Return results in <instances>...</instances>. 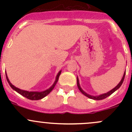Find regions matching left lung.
Returning a JSON list of instances; mask_svg holds the SVG:
<instances>
[{"instance_id":"obj_1","label":"left lung","mask_w":132,"mask_h":132,"mask_svg":"<svg viewBox=\"0 0 132 132\" xmlns=\"http://www.w3.org/2000/svg\"><path fill=\"white\" fill-rule=\"evenodd\" d=\"M125 73H126V72H125V73H124V75H123V78H122L121 80V82H119V84H118V85L116 86V87H114V88L113 89H112L111 91H110L109 92H108V93H105V94H101V95L98 96H91V95H89V94H87V93H85V92L82 89H81V87H80V84H79V82H78V78H77V86H78V89H79L80 91H81V93H82L83 94H84V95L88 97L89 98H91V99H93V100H102L105 99V98H107L108 96H110V95H111V94H112V93H114V92H115L117 89H119V87H121V86L122 84H123V81H124V79H125Z\"/></svg>"}]
</instances>
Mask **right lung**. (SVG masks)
Instances as JSON below:
<instances>
[{
	"label": "right lung",
	"mask_w": 132,
	"mask_h": 132,
	"mask_svg": "<svg viewBox=\"0 0 132 132\" xmlns=\"http://www.w3.org/2000/svg\"><path fill=\"white\" fill-rule=\"evenodd\" d=\"M61 71H60L59 72V73L57 74V75L56 77V79H55V82H54V84H53V86H52L51 87H50L48 89L43 92H29V91H23V90L20 89L16 87L15 86H14L11 83L10 81L9 80L8 77H7V74H6V78H7V82H8L9 86L11 87V88L13 89H14V91H16L17 93H18L19 94H20L21 95H22L23 96L25 97V98H28V99L30 100H41L42 99V98H43L44 97H45L46 95H48L50 92L52 91L53 89H54V87H55V84H56L57 82L59 80V77L60 75H61Z\"/></svg>",
	"instance_id": "add662e5"
}]
</instances>
